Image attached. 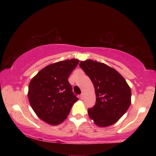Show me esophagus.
Wrapping results in <instances>:
<instances>
[{
  "instance_id": "34e87169",
  "label": "esophagus",
  "mask_w": 156,
  "mask_h": 156,
  "mask_svg": "<svg viewBox=\"0 0 156 156\" xmlns=\"http://www.w3.org/2000/svg\"><path fill=\"white\" fill-rule=\"evenodd\" d=\"M84 98V93H82L80 94V99H83Z\"/></svg>"
}]
</instances>
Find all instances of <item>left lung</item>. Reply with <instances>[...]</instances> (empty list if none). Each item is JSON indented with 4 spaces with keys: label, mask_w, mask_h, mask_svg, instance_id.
I'll return each mask as SVG.
<instances>
[{
    "label": "left lung",
    "mask_w": 156,
    "mask_h": 156,
    "mask_svg": "<svg viewBox=\"0 0 156 156\" xmlns=\"http://www.w3.org/2000/svg\"><path fill=\"white\" fill-rule=\"evenodd\" d=\"M80 67L90 78L95 89L96 103L88 114L98 126L114 124L131 104V91L124 78L109 66L91 59Z\"/></svg>",
    "instance_id": "1"
}]
</instances>
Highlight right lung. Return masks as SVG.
<instances>
[{"mask_svg":"<svg viewBox=\"0 0 156 156\" xmlns=\"http://www.w3.org/2000/svg\"><path fill=\"white\" fill-rule=\"evenodd\" d=\"M72 59L52 64L38 72L30 82L28 99L40 119L51 125L61 123L78 100L68 77L79 63Z\"/></svg>","mask_w":156,"mask_h":156,"instance_id":"obj_1","label":"right lung"}]
</instances>
